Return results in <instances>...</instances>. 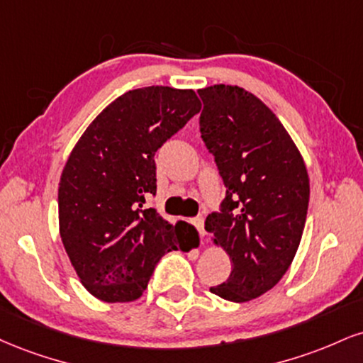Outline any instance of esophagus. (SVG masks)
Wrapping results in <instances>:
<instances>
[{
  "label": "esophagus",
  "instance_id": "34e87169",
  "mask_svg": "<svg viewBox=\"0 0 363 363\" xmlns=\"http://www.w3.org/2000/svg\"><path fill=\"white\" fill-rule=\"evenodd\" d=\"M193 225L198 228L201 237H204V235H206V231H204V218L203 216H196L193 220Z\"/></svg>",
  "mask_w": 363,
  "mask_h": 363
}]
</instances>
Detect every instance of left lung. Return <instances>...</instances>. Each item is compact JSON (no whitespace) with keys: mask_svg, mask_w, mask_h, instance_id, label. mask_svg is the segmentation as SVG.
Listing matches in <instances>:
<instances>
[{"mask_svg":"<svg viewBox=\"0 0 363 363\" xmlns=\"http://www.w3.org/2000/svg\"><path fill=\"white\" fill-rule=\"evenodd\" d=\"M204 108L201 137L226 186L221 213L206 218L231 262L213 294L247 303L272 289L298 252L309 203L306 164L279 118L240 86L198 89Z\"/></svg>","mask_w":363,"mask_h":363,"instance_id":"left-lung-1","label":"left lung"}]
</instances>
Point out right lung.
<instances>
[{
	"mask_svg": "<svg viewBox=\"0 0 363 363\" xmlns=\"http://www.w3.org/2000/svg\"><path fill=\"white\" fill-rule=\"evenodd\" d=\"M201 110L193 89L148 86L121 94L77 140L59 182V231L82 286L104 303H132L154 265L198 231L155 208L154 155Z\"/></svg>",
	"mask_w": 363,
	"mask_h": 363,
	"instance_id": "1",
	"label": "right lung"
}]
</instances>
